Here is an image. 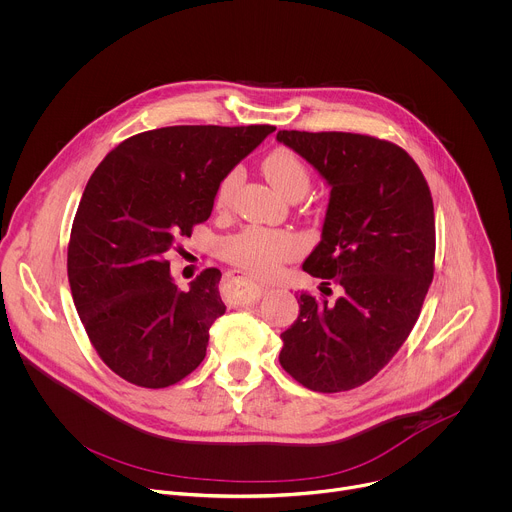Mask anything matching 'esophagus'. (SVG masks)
Returning a JSON list of instances; mask_svg holds the SVG:
<instances>
[{
	"label": "esophagus",
	"mask_w": 512,
	"mask_h": 512,
	"mask_svg": "<svg viewBox=\"0 0 512 512\" xmlns=\"http://www.w3.org/2000/svg\"><path fill=\"white\" fill-rule=\"evenodd\" d=\"M239 281L245 285V289L241 291V299L243 301H257L267 291V287H263L259 283H253L247 277H239Z\"/></svg>",
	"instance_id": "esophagus-1"
}]
</instances>
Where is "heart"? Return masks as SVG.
Segmentation results:
<instances>
[{"label":"heart","mask_w":512,"mask_h":512,"mask_svg":"<svg viewBox=\"0 0 512 512\" xmlns=\"http://www.w3.org/2000/svg\"><path fill=\"white\" fill-rule=\"evenodd\" d=\"M263 173L283 197L305 195L309 189V173L289 149L271 151L263 161ZM235 183L237 171H231L217 189V207L229 203ZM299 249L301 243L295 235L261 227H247L223 243V255L253 275H271L283 261L293 259Z\"/></svg>","instance_id":"obj_1"}]
</instances>
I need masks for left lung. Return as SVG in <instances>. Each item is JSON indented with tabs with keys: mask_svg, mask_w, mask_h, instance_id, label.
Returning a JSON list of instances; mask_svg holds the SVG:
<instances>
[{
	"mask_svg": "<svg viewBox=\"0 0 512 512\" xmlns=\"http://www.w3.org/2000/svg\"><path fill=\"white\" fill-rule=\"evenodd\" d=\"M277 141L331 187L321 241L303 271L341 287L335 301L301 293L299 317L281 333L279 363L311 391H349L393 359L419 319L433 281V197L395 143L285 129Z\"/></svg>",
	"mask_w": 512,
	"mask_h": 512,
	"instance_id": "1",
	"label": "left lung"
}]
</instances>
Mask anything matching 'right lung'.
I'll return each instance as SVG.
<instances>
[{
  "label": "right lung",
  "instance_id": "add662e5",
  "mask_svg": "<svg viewBox=\"0 0 512 512\" xmlns=\"http://www.w3.org/2000/svg\"><path fill=\"white\" fill-rule=\"evenodd\" d=\"M273 125H173L119 143L81 195L67 247L77 315L101 361L121 379L163 389L205 359L225 313L219 269L177 289L167 251L209 219L221 181Z\"/></svg>",
  "mask_w": 512,
  "mask_h": 512
}]
</instances>
